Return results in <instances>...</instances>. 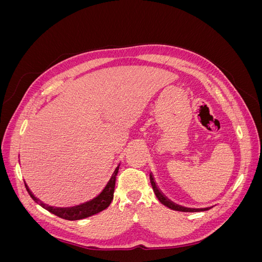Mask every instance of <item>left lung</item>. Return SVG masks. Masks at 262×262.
Here are the masks:
<instances>
[{"label": "left lung", "mask_w": 262, "mask_h": 262, "mask_svg": "<svg viewBox=\"0 0 262 262\" xmlns=\"http://www.w3.org/2000/svg\"><path fill=\"white\" fill-rule=\"evenodd\" d=\"M149 179H150V184H152V187H153V190L155 192V195L158 200H160L161 203H163L165 207H167L171 210H175V211H180V212H201V211H207L211 208H205V209H190V208H185V207H181V205H178L176 203H173L172 201H170L169 199H167L166 198L163 192L160 190V188L157 187L156 182L154 180V177L152 173H149Z\"/></svg>", "instance_id": "8db88e82"}]
</instances>
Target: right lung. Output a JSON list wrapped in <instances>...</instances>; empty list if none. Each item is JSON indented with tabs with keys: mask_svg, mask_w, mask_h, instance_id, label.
Wrapping results in <instances>:
<instances>
[{
	"mask_svg": "<svg viewBox=\"0 0 262 262\" xmlns=\"http://www.w3.org/2000/svg\"><path fill=\"white\" fill-rule=\"evenodd\" d=\"M119 166L120 165L117 166V168L115 169L114 173L112 175V178L109 179L105 188L102 189V191L96 198H94V199L87 201L85 203H82L80 205H75V207H71V208L49 207V205H47L39 199H37V198L33 194V192L30 191V189L28 188V186L26 184H25V187L27 189L29 195L31 196V199H33L39 205H41V207L43 209H46L47 211H49L50 213L54 214V215H57L61 219L69 220V221L82 220V219L95 215V214L104 211L105 209H107L109 207V204L112 203V201L114 199L116 177H117V173L119 170Z\"/></svg>",
	"mask_w": 262,
	"mask_h": 262,
	"instance_id": "obj_1",
	"label": "right lung"
}]
</instances>
